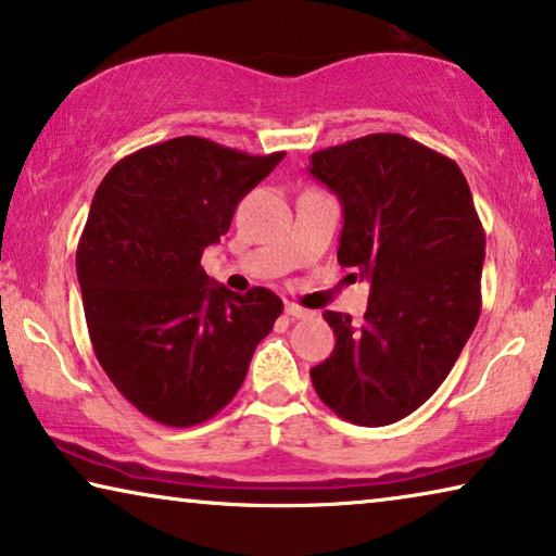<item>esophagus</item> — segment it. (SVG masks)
Segmentation results:
<instances>
[{"label":"esophagus","mask_w":556,"mask_h":556,"mask_svg":"<svg viewBox=\"0 0 556 556\" xmlns=\"http://www.w3.org/2000/svg\"><path fill=\"white\" fill-rule=\"evenodd\" d=\"M286 315H288V318H293V320H301V318H307L311 311H305V307L295 305V303H286Z\"/></svg>","instance_id":"esophagus-1"}]
</instances>
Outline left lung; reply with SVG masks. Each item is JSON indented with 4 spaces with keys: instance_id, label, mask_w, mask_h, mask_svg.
Segmentation results:
<instances>
[{
    "instance_id": "obj_1",
    "label": "left lung",
    "mask_w": 556,
    "mask_h": 556,
    "mask_svg": "<svg viewBox=\"0 0 556 556\" xmlns=\"http://www.w3.org/2000/svg\"><path fill=\"white\" fill-rule=\"evenodd\" d=\"M307 170L343 206L338 263L370 280L363 323L323 313L336 348L313 388L348 422H397L442 386L480 318L484 230L467 178L403 134L315 151Z\"/></svg>"
}]
</instances>
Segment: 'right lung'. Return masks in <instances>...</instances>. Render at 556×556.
<instances>
[{
    "label": "right lung",
    "instance_id": "right-lung-1",
    "mask_svg": "<svg viewBox=\"0 0 556 556\" xmlns=\"http://www.w3.org/2000/svg\"><path fill=\"white\" fill-rule=\"evenodd\" d=\"M283 156L178 136L118 161L93 193L76 249L89 338L109 380L151 420H211L283 311L273 290L233 293L201 268L238 201Z\"/></svg>",
    "mask_w": 556,
    "mask_h": 556
}]
</instances>
